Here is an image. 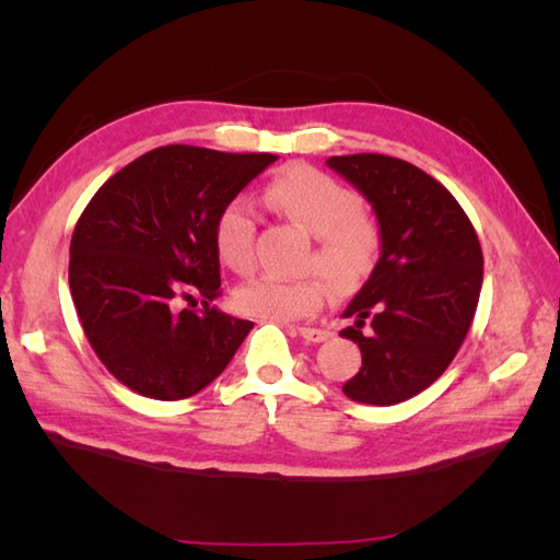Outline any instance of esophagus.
Returning a JSON list of instances; mask_svg holds the SVG:
<instances>
[{
    "mask_svg": "<svg viewBox=\"0 0 560 560\" xmlns=\"http://www.w3.org/2000/svg\"><path fill=\"white\" fill-rule=\"evenodd\" d=\"M299 335H301L305 341H313V343L327 341V339L331 337L327 329H319V327H299Z\"/></svg>",
    "mask_w": 560,
    "mask_h": 560,
    "instance_id": "34e87169",
    "label": "esophagus"
}]
</instances>
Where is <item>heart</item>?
Masks as SVG:
<instances>
[{
  "label": "heart",
  "mask_w": 560,
  "mask_h": 560,
  "mask_svg": "<svg viewBox=\"0 0 560 560\" xmlns=\"http://www.w3.org/2000/svg\"><path fill=\"white\" fill-rule=\"evenodd\" d=\"M265 201L315 233L307 267L323 272L337 295L359 293L371 281L383 257V231L361 209L359 192L315 165L291 163L267 183ZM255 235L257 219L247 199H229L213 217V249L221 265L235 273L253 271ZM322 278L318 273L303 279L257 277L235 291V305L245 315L273 323L311 317L327 299L326 278Z\"/></svg>",
  "instance_id": "heart-1"
}]
</instances>
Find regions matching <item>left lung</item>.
<instances>
[{"label":"left lung","instance_id":"obj_1","mask_svg":"<svg viewBox=\"0 0 560 560\" xmlns=\"http://www.w3.org/2000/svg\"><path fill=\"white\" fill-rule=\"evenodd\" d=\"M371 201L383 257L343 317L341 337L359 343L363 365L343 395L353 401H407L447 371L471 327L483 281L477 231L459 201L416 165L353 153L327 161Z\"/></svg>","mask_w":560,"mask_h":560}]
</instances>
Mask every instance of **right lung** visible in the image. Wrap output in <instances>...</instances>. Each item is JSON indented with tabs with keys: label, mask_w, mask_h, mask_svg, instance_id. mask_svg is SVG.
Instances as JSON below:
<instances>
[{
	"label": "right lung",
	"mask_w": 560,
	"mask_h": 560,
	"mask_svg": "<svg viewBox=\"0 0 560 560\" xmlns=\"http://www.w3.org/2000/svg\"><path fill=\"white\" fill-rule=\"evenodd\" d=\"M273 161L159 147L108 177L83 209L69 245L71 299L91 349L137 395H197L253 329L209 305L223 293L211 223ZM195 298L206 307L182 305Z\"/></svg>",
	"instance_id": "1"
}]
</instances>
